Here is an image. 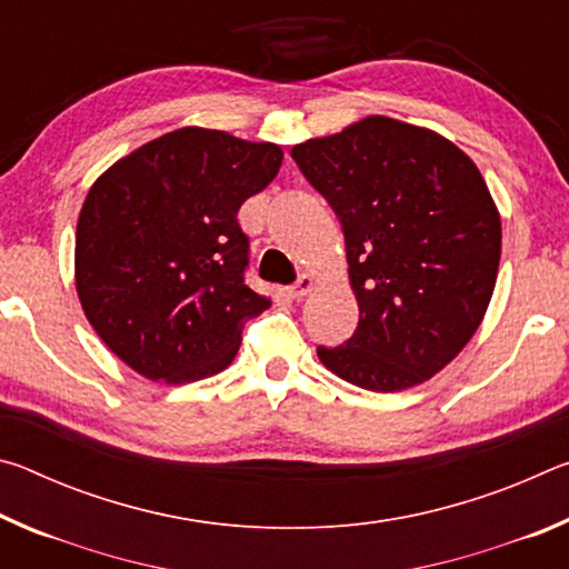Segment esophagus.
<instances>
[{
  "label": "esophagus",
  "mask_w": 569,
  "mask_h": 569,
  "mask_svg": "<svg viewBox=\"0 0 569 569\" xmlns=\"http://www.w3.org/2000/svg\"><path fill=\"white\" fill-rule=\"evenodd\" d=\"M313 278L311 276H301V278H298V281L293 283V286H288L286 288V293L288 296H291V298H303V296H308V293H311L313 291Z\"/></svg>",
  "instance_id": "esophagus-1"
}]
</instances>
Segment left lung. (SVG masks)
I'll list each match as a JSON object with an SVG mask.
<instances>
[{"label": "left lung", "mask_w": 569, "mask_h": 569, "mask_svg": "<svg viewBox=\"0 0 569 569\" xmlns=\"http://www.w3.org/2000/svg\"><path fill=\"white\" fill-rule=\"evenodd\" d=\"M341 220L359 326L333 349L336 377L401 391L435 377L485 319L502 223L465 152L435 130L371 114L291 150Z\"/></svg>", "instance_id": "left-lung-1"}]
</instances>
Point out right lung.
Returning <instances> with one entry per match:
<instances>
[{"label":"right lung","mask_w":569,"mask_h":569,"mask_svg":"<svg viewBox=\"0 0 569 569\" xmlns=\"http://www.w3.org/2000/svg\"><path fill=\"white\" fill-rule=\"evenodd\" d=\"M283 150L180 128L114 162L84 198L74 286L108 349L152 381L190 383L236 359L271 301L246 286L238 210L278 176Z\"/></svg>","instance_id":"add662e5"}]
</instances>
